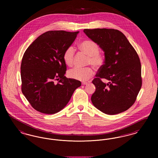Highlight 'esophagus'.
Here are the masks:
<instances>
[{
    "mask_svg": "<svg viewBox=\"0 0 158 158\" xmlns=\"http://www.w3.org/2000/svg\"><path fill=\"white\" fill-rule=\"evenodd\" d=\"M82 84L83 85H87V84H88V82H82Z\"/></svg>",
    "mask_w": 158,
    "mask_h": 158,
    "instance_id": "1",
    "label": "esophagus"
}]
</instances>
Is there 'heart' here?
<instances>
[{"label":"heart","instance_id":"b5f03b06","mask_svg":"<svg viewBox=\"0 0 158 158\" xmlns=\"http://www.w3.org/2000/svg\"><path fill=\"white\" fill-rule=\"evenodd\" d=\"M79 48L83 53L88 56L87 64H91L96 69L102 67L105 63V56L99 52V47L97 43L90 40H86L79 45ZM75 58V49L73 47L69 46L64 50L63 54V61L66 65H73ZM69 77L76 80L85 81L88 80L94 75L92 68L75 67L70 69L68 72Z\"/></svg>","mask_w":158,"mask_h":158}]
</instances>
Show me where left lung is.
I'll list each match as a JSON object with an SVG mask.
<instances>
[{"instance_id":"left-lung-1","label":"left lung","mask_w":158,"mask_h":158,"mask_svg":"<svg viewBox=\"0 0 158 158\" xmlns=\"http://www.w3.org/2000/svg\"><path fill=\"white\" fill-rule=\"evenodd\" d=\"M105 54V63L92 83L96 87L91 101L109 115L127 110L135 102L142 85L141 63L134 47L123 32L114 29H85ZM101 78L109 81L105 84Z\"/></svg>"}]
</instances>
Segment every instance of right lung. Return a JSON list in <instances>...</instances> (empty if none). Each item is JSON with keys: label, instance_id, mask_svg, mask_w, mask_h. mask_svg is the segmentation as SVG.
I'll return each instance as SVG.
<instances>
[{"label": "right lung", "instance_id": "add662e5", "mask_svg": "<svg viewBox=\"0 0 158 158\" xmlns=\"http://www.w3.org/2000/svg\"><path fill=\"white\" fill-rule=\"evenodd\" d=\"M77 32L49 31L26 50L21 65V90L35 110L47 114L61 111L72 97L79 81L67 78L63 54L75 41Z\"/></svg>", "mask_w": 158, "mask_h": 158}]
</instances>
